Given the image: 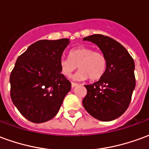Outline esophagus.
Here are the masks:
<instances>
[{
	"label": "esophagus",
	"instance_id": "obj_1",
	"mask_svg": "<svg viewBox=\"0 0 149 149\" xmlns=\"http://www.w3.org/2000/svg\"><path fill=\"white\" fill-rule=\"evenodd\" d=\"M71 85H72V88H75L76 86H77V83H74V82H72Z\"/></svg>",
	"mask_w": 149,
	"mask_h": 149
}]
</instances>
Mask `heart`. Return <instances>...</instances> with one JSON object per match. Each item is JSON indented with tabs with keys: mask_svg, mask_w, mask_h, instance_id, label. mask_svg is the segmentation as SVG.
Wrapping results in <instances>:
<instances>
[{
	"mask_svg": "<svg viewBox=\"0 0 149 149\" xmlns=\"http://www.w3.org/2000/svg\"><path fill=\"white\" fill-rule=\"evenodd\" d=\"M59 65L61 72L67 77L78 66L80 70L72 77L73 80L83 81L88 77L91 81H97L105 72L107 60L102 52H96L93 48L78 47L70 51L69 58H61Z\"/></svg>",
	"mask_w": 149,
	"mask_h": 149,
	"instance_id": "b5f03b06",
	"label": "heart"
}]
</instances>
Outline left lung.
I'll return each mask as SVG.
<instances>
[{"label": "left lung", "instance_id": "1", "mask_svg": "<svg viewBox=\"0 0 149 149\" xmlns=\"http://www.w3.org/2000/svg\"><path fill=\"white\" fill-rule=\"evenodd\" d=\"M96 44L107 60L103 77L87 89L82 104L92 116L101 121H111L127 110L136 86L134 61L119 42L100 34L84 37Z\"/></svg>", "mask_w": 149, "mask_h": 149}]
</instances>
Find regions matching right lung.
I'll return each mask as SVG.
<instances>
[{"label":"right lung","mask_w":149,"mask_h":149,"mask_svg":"<svg viewBox=\"0 0 149 149\" xmlns=\"http://www.w3.org/2000/svg\"><path fill=\"white\" fill-rule=\"evenodd\" d=\"M69 39L40 40L17 60L10 75L13 103L33 123L52 119L60 110L71 83L61 74L59 61Z\"/></svg>","instance_id":"add662e5"}]
</instances>
